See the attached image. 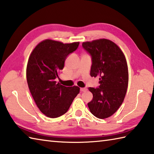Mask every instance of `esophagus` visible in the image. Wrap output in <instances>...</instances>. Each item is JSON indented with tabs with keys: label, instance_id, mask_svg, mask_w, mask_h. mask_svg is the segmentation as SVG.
<instances>
[{
	"label": "esophagus",
	"instance_id": "1",
	"mask_svg": "<svg viewBox=\"0 0 154 154\" xmlns=\"http://www.w3.org/2000/svg\"><path fill=\"white\" fill-rule=\"evenodd\" d=\"M87 91V89L85 88H80V91H81V92H85V91Z\"/></svg>",
	"mask_w": 154,
	"mask_h": 154
}]
</instances>
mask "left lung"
<instances>
[{
    "mask_svg": "<svg viewBox=\"0 0 154 154\" xmlns=\"http://www.w3.org/2000/svg\"><path fill=\"white\" fill-rule=\"evenodd\" d=\"M82 46L91 58L90 75L100 80L98 87L88 88L93 94L89 109L97 118H108L121 106L127 93V60L119 47L106 39L86 42Z\"/></svg>",
    "mask_w": 154,
    "mask_h": 154,
    "instance_id": "obj_1",
    "label": "left lung"
}]
</instances>
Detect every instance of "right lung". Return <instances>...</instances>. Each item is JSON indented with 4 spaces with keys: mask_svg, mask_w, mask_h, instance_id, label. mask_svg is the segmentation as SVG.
<instances>
[{
    "mask_svg": "<svg viewBox=\"0 0 154 154\" xmlns=\"http://www.w3.org/2000/svg\"><path fill=\"white\" fill-rule=\"evenodd\" d=\"M79 44L46 40L35 46L29 58L26 77L29 91L40 110L50 118L65 114L79 93L77 86L65 87L56 82L66 58Z\"/></svg>",
    "mask_w": 154,
    "mask_h": 154,
    "instance_id": "add662e5",
    "label": "right lung"
}]
</instances>
